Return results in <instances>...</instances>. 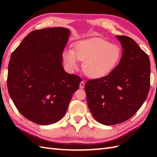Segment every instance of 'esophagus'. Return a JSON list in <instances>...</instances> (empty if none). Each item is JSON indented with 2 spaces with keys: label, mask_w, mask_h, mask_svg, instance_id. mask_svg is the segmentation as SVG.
<instances>
[{
  "label": "esophagus",
  "mask_w": 157,
  "mask_h": 157,
  "mask_svg": "<svg viewBox=\"0 0 157 157\" xmlns=\"http://www.w3.org/2000/svg\"><path fill=\"white\" fill-rule=\"evenodd\" d=\"M84 86H85L84 82L82 81V82H80V84H79V88H82V89H83V88H84Z\"/></svg>",
  "instance_id": "obj_1"
}]
</instances>
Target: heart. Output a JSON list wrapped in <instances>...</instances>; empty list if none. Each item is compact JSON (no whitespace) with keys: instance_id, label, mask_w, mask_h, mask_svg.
<instances>
[{"instance_id":"heart-1","label":"heart","mask_w":157,"mask_h":157,"mask_svg":"<svg viewBox=\"0 0 157 157\" xmlns=\"http://www.w3.org/2000/svg\"><path fill=\"white\" fill-rule=\"evenodd\" d=\"M121 50L119 46L101 38L79 41L74 51L66 48L63 59L69 71L78 69L79 61H84L82 69L89 78L98 79L109 75L121 60Z\"/></svg>"}]
</instances>
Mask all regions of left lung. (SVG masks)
<instances>
[{"mask_svg": "<svg viewBox=\"0 0 157 157\" xmlns=\"http://www.w3.org/2000/svg\"><path fill=\"white\" fill-rule=\"evenodd\" d=\"M116 38L123 48L119 65L109 75L88 80L84 86L92 115L106 125L124 122L134 115L144 102L150 89L148 56L131 38Z\"/></svg>", "mask_w": 157, "mask_h": 157, "instance_id": "left-lung-1", "label": "left lung"}]
</instances>
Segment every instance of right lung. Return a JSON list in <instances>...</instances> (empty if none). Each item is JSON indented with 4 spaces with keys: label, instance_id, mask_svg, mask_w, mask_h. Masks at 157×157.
<instances>
[{
    "label": "right lung",
    "instance_id": "right-lung-1",
    "mask_svg": "<svg viewBox=\"0 0 157 157\" xmlns=\"http://www.w3.org/2000/svg\"><path fill=\"white\" fill-rule=\"evenodd\" d=\"M69 35V29L61 27L32 31L10 58L9 94L21 114L37 124L61 120L82 81L62 65Z\"/></svg>",
    "mask_w": 157,
    "mask_h": 157
}]
</instances>
